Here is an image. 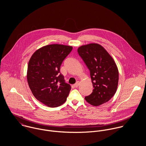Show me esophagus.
Masks as SVG:
<instances>
[{
  "label": "esophagus",
  "mask_w": 146,
  "mask_h": 146,
  "mask_svg": "<svg viewBox=\"0 0 146 146\" xmlns=\"http://www.w3.org/2000/svg\"><path fill=\"white\" fill-rule=\"evenodd\" d=\"M79 82H77L76 83V84H74V86L75 88H78V87L79 86Z\"/></svg>",
  "instance_id": "obj_1"
}]
</instances>
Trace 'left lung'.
<instances>
[{
	"mask_svg": "<svg viewBox=\"0 0 146 146\" xmlns=\"http://www.w3.org/2000/svg\"><path fill=\"white\" fill-rule=\"evenodd\" d=\"M78 52L90 71L93 86L85 100L94 106L108 102L115 94L119 82V71L113 58L98 44L83 45Z\"/></svg>",
	"mask_w": 146,
	"mask_h": 146,
	"instance_id": "1",
	"label": "left lung"
}]
</instances>
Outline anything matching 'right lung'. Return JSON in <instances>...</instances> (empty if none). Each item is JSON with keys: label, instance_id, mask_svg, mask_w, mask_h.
I'll list each match as a JSON object with an SVG mask.
<instances>
[{"label": "right lung", "instance_id": "1", "mask_svg": "<svg viewBox=\"0 0 146 146\" xmlns=\"http://www.w3.org/2000/svg\"><path fill=\"white\" fill-rule=\"evenodd\" d=\"M72 49L71 46L51 44L37 50L31 56L27 79L34 97L49 107H57L67 100L71 86L60 73L63 60Z\"/></svg>", "mask_w": 146, "mask_h": 146}]
</instances>
